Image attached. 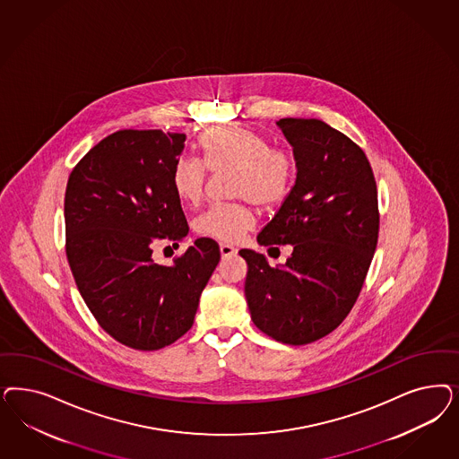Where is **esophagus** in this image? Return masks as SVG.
<instances>
[{
  "mask_svg": "<svg viewBox=\"0 0 459 459\" xmlns=\"http://www.w3.org/2000/svg\"><path fill=\"white\" fill-rule=\"evenodd\" d=\"M220 252H221L222 258H228V256H233V255H237L238 250L235 248V247H231V245L221 243V247H220Z\"/></svg>",
  "mask_w": 459,
  "mask_h": 459,
  "instance_id": "esophagus-1",
  "label": "esophagus"
}]
</instances>
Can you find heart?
I'll list each match as a JSON object with an SVG mask.
<instances>
[{
    "mask_svg": "<svg viewBox=\"0 0 459 459\" xmlns=\"http://www.w3.org/2000/svg\"><path fill=\"white\" fill-rule=\"evenodd\" d=\"M207 169L233 170L231 193L258 206H275L285 201L296 180V159L281 148H270L265 136L248 128L222 125L209 128L199 138ZM206 166L193 157L178 159L172 170V187L178 199L197 204L206 186ZM250 207L243 203L212 204L195 220L199 235L220 241H238L252 228Z\"/></svg>",
    "mask_w": 459,
    "mask_h": 459,
    "instance_id": "b5f03b06",
    "label": "heart"
}]
</instances>
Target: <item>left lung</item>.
Instances as JSON below:
<instances>
[{
	"instance_id": "1",
	"label": "left lung",
	"mask_w": 459,
	"mask_h": 459,
	"mask_svg": "<svg viewBox=\"0 0 459 459\" xmlns=\"http://www.w3.org/2000/svg\"><path fill=\"white\" fill-rule=\"evenodd\" d=\"M296 159V184L258 233L264 247L292 245L283 265L239 250L255 325L285 344L334 331L355 306L378 241L377 182L365 152L321 119L277 121Z\"/></svg>"
}]
</instances>
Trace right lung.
<instances>
[{"label": "right lung", "instance_id": "right-lung-1", "mask_svg": "<svg viewBox=\"0 0 459 459\" xmlns=\"http://www.w3.org/2000/svg\"><path fill=\"white\" fill-rule=\"evenodd\" d=\"M184 142V134L119 130L89 150L65 189V253L75 285L104 331L142 351L165 348L193 327L221 258L211 238H197L170 266L152 256L153 241L189 233L172 187Z\"/></svg>", "mask_w": 459, "mask_h": 459}]
</instances>
